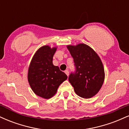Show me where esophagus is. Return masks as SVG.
<instances>
[{
  "instance_id": "obj_1",
  "label": "esophagus",
  "mask_w": 129,
  "mask_h": 129,
  "mask_svg": "<svg viewBox=\"0 0 129 129\" xmlns=\"http://www.w3.org/2000/svg\"><path fill=\"white\" fill-rule=\"evenodd\" d=\"M65 73H66V75H67V76H69V71H68L67 70H66V71H65Z\"/></svg>"
}]
</instances>
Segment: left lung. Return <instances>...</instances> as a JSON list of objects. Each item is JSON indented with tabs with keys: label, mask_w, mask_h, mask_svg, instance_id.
I'll return each mask as SVG.
<instances>
[{
	"label": "left lung",
	"mask_w": 129,
	"mask_h": 129,
	"mask_svg": "<svg viewBox=\"0 0 129 129\" xmlns=\"http://www.w3.org/2000/svg\"><path fill=\"white\" fill-rule=\"evenodd\" d=\"M75 63V71L69 81L75 93L83 98H90L100 91L104 81V70L100 57L89 46L84 44L68 45Z\"/></svg>",
	"instance_id": "1"
}]
</instances>
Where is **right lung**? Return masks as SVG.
Returning <instances> with one entry per match:
<instances>
[{
	"label": "right lung",
	"mask_w": 129,
	"mask_h": 129,
	"mask_svg": "<svg viewBox=\"0 0 129 129\" xmlns=\"http://www.w3.org/2000/svg\"><path fill=\"white\" fill-rule=\"evenodd\" d=\"M56 48L49 46L41 47L33 57L28 73V80L33 91L45 99H49L57 91L67 76L53 64Z\"/></svg>",
	"instance_id": "obj_1"
}]
</instances>
